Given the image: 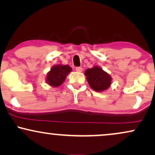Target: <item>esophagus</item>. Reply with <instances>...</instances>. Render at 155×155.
Segmentation results:
<instances>
[{
    "label": "esophagus",
    "instance_id": "obj_1",
    "mask_svg": "<svg viewBox=\"0 0 155 155\" xmlns=\"http://www.w3.org/2000/svg\"><path fill=\"white\" fill-rule=\"evenodd\" d=\"M76 71L77 72H82L83 71V68H82L81 67H76Z\"/></svg>",
    "mask_w": 155,
    "mask_h": 155
}]
</instances>
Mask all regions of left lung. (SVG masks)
Masks as SVG:
<instances>
[{
    "mask_svg": "<svg viewBox=\"0 0 155 155\" xmlns=\"http://www.w3.org/2000/svg\"><path fill=\"white\" fill-rule=\"evenodd\" d=\"M90 87L94 91L102 92L110 87L112 78L109 74L98 66H94L84 72Z\"/></svg>",
    "mask_w": 155,
    "mask_h": 155,
    "instance_id": "1",
    "label": "left lung"
}]
</instances>
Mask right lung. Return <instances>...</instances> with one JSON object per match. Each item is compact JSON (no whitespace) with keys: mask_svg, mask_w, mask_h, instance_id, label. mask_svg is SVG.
<instances>
[{"mask_svg":"<svg viewBox=\"0 0 155 155\" xmlns=\"http://www.w3.org/2000/svg\"><path fill=\"white\" fill-rule=\"evenodd\" d=\"M72 71L68 65L56 64L51 68L46 76V83L52 87H58L65 81L68 74Z\"/></svg>","mask_w":155,"mask_h":155,"instance_id":"obj_1","label":"right lung"}]
</instances>
